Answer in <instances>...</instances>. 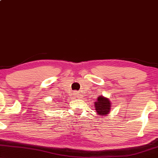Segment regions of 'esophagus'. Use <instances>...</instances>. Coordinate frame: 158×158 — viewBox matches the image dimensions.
I'll return each mask as SVG.
<instances>
[{
	"label": "esophagus",
	"mask_w": 158,
	"mask_h": 158,
	"mask_svg": "<svg viewBox=\"0 0 158 158\" xmlns=\"http://www.w3.org/2000/svg\"><path fill=\"white\" fill-rule=\"evenodd\" d=\"M73 95H74V97L76 98H81V94H80L79 93H77V92H76V91H75L74 93H73Z\"/></svg>",
	"instance_id": "esophagus-1"
}]
</instances>
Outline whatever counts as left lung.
Instances as JSON below:
<instances>
[{
    "mask_svg": "<svg viewBox=\"0 0 158 158\" xmlns=\"http://www.w3.org/2000/svg\"><path fill=\"white\" fill-rule=\"evenodd\" d=\"M97 99L98 100L94 102V104L98 114L100 116H106L108 114H110L111 102L109 98L104 97L103 95H99Z\"/></svg>",
    "mask_w": 158,
    "mask_h": 158,
    "instance_id": "left-lung-1",
    "label": "left lung"
}]
</instances>
